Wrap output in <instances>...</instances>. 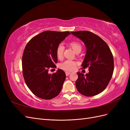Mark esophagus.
I'll return each mask as SVG.
<instances>
[{
    "mask_svg": "<svg viewBox=\"0 0 130 130\" xmlns=\"http://www.w3.org/2000/svg\"><path fill=\"white\" fill-rule=\"evenodd\" d=\"M70 72H66V76H68L69 75H70Z\"/></svg>",
    "mask_w": 130,
    "mask_h": 130,
    "instance_id": "1",
    "label": "esophagus"
}]
</instances>
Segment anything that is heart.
<instances>
[{
  "mask_svg": "<svg viewBox=\"0 0 130 130\" xmlns=\"http://www.w3.org/2000/svg\"><path fill=\"white\" fill-rule=\"evenodd\" d=\"M69 44L75 53L78 52V51H81L82 49L81 45L78 42H70ZM64 49V46L62 44H58L57 46L56 53V56L58 59H61L63 57ZM76 65L77 63L76 62L71 60H66L64 62L62 63L60 66L62 69L66 70V71L72 72L76 69Z\"/></svg>",
  "mask_w": 130,
  "mask_h": 130,
  "instance_id": "1",
  "label": "heart"
}]
</instances>
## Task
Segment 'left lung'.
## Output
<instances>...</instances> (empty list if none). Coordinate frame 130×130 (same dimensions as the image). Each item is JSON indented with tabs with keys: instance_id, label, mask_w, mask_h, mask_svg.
Wrapping results in <instances>:
<instances>
[{
	"instance_id": "1",
	"label": "left lung",
	"mask_w": 130,
	"mask_h": 130,
	"mask_svg": "<svg viewBox=\"0 0 130 130\" xmlns=\"http://www.w3.org/2000/svg\"><path fill=\"white\" fill-rule=\"evenodd\" d=\"M85 45L86 54L82 68L89 67L85 75L77 72L76 87L80 93L92 96L103 92L111 80L114 70L113 55L108 45L96 35L88 31L71 32Z\"/></svg>"
}]
</instances>
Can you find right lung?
<instances>
[{
	"label": "right lung",
	"mask_w": 130,
	"mask_h": 130,
	"mask_svg": "<svg viewBox=\"0 0 130 130\" xmlns=\"http://www.w3.org/2000/svg\"><path fill=\"white\" fill-rule=\"evenodd\" d=\"M70 34L69 31H43L26 44L22 57L23 74L27 86L37 97L49 100L60 93L66 77L64 72L58 69L51 74L48 71L56 67L57 46Z\"/></svg>",
	"instance_id": "1"
}]
</instances>
